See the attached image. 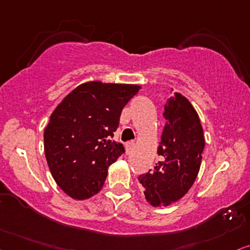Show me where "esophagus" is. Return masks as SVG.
Returning <instances> with one entry per match:
<instances>
[{"mask_svg":"<svg viewBox=\"0 0 250 250\" xmlns=\"http://www.w3.org/2000/svg\"><path fill=\"white\" fill-rule=\"evenodd\" d=\"M132 150H134V142H128L125 144V152H127V154H131Z\"/></svg>","mask_w":250,"mask_h":250,"instance_id":"esophagus-1","label":"esophagus"}]
</instances>
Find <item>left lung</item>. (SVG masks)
<instances>
[{
    "mask_svg": "<svg viewBox=\"0 0 250 250\" xmlns=\"http://www.w3.org/2000/svg\"><path fill=\"white\" fill-rule=\"evenodd\" d=\"M164 118L160 162L138 176L145 198L153 207H167L187 194L197 178L205 145L197 112L181 93L167 99Z\"/></svg>",
    "mask_w": 250,
    "mask_h": 250,
    "instance_id": "left-lung-1",
    "label": "left lung"
}]
</instances>
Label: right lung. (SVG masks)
I'll list each match as a JSON object with an SVG mask.
<instances>
[{
  "mask_svg": "<svg viewBox=\"0 0 250 250\" xmlns=\"http://www.w3.org/2000/svg\"><path fill=\"white\" fill-rule=\"evenodd\" d=\"M140 85L86 82L68 94L43 132L47 164L58 186L78 201L102 190L108 167L125 152L112 141L121 112Z\"/></svg>",
  "mask_w": 250,
  "mask_h": 250,
  "instance_id": "right-lung-1",
  "label": "right lung"
}]
</instances>
